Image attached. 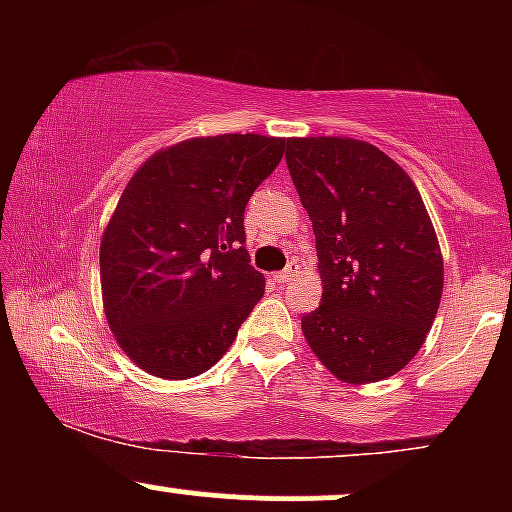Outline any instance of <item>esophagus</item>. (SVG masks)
<instances>
[{"label": "esophagus", "mask_w": 512, "mask_h": 512, "mask_svg": "<svg viewBox=\"0 0 512 512\" xmlns=\"http://www.w3.org/2000/svg\"><path fill=\"white\" fill-rule=\"evenodd\" d=\"M296 274H298V264H289V267H286L284 272L274 274V279L279 281V284H289V281H291Z\"/></svg>", "instance_id": "34e87169"}]
</instances>
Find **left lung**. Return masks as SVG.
Returning <instances> with one entry per match:
<instances>
[{"label": "left lung", "mask_w": 512, "mask_h": 512, "mask_svg": "<svg viewBox=\"0 0 512 512\" xmlns=\"http://www.w3.org/2000/svg\"><path fill=\"white\" fill-rule=\"evenodd\" d=\"M286 166L313 221L322 298L301 327L344 383H378L424 344L443 257L419 190L390 156L346 137L286 139Z\"/></svg>", "instance_id": "1"}]
</instances>
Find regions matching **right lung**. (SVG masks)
<instances>
[{"instance_id":"add662e5","label":"right lung","mask_w":512,"mask_h":512,"mask_svg":"<svg viewBox=\"0 0 512 512\" xmlns=\"http://www.w3.org/2000/svg\"><path fill=\"white\" fill-rule=\"evenodd\" d=\"M284 139L221 134L158 151L134 173L103 233L105 317L146 373L185 380L226 354L264 293L245 250V204Z\"/></svg>"}]
</instances>
